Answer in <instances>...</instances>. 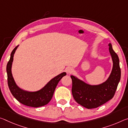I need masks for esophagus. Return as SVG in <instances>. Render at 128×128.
<instances>
[{"mask_svg":"<svg viewBox=\"0 0 128 128\" xmlns=\"http://www.w3.org/2000/svg\"><path fill=\"white\" fill-rule=\"evenodd\" d=\"M66 72L67 73V74H71L72 73H73V72H74V70L71 67H68L66 69Z\"/></svg>","mask_w":128,"mask_h":128,"instance_id":"1","label":"esophagus"}]
</instances>
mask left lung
<instances>
[{
  "mask_svg": "<svg viewBox=\"0 0 128 128\" xmlns=\"http://www.w3.org/2000/svg\"><path fill=\"white\" fill-rule=\"evenodd\" d=\"M108 46L113 65L111 74L106 82L97 86H90L74 76H70L73 97L78 104L86 108H97L111 100L120 80L121 69L118 55L113 50L112 44L109 43Z\"/></svg>",
  "mask_w": 128,
  "mask_h": 128,
  "instance_id": "obj_1",
  "label": "left lung"
}]
</instances>
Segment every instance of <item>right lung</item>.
I'll list each match as a JSON object with an SVG mask.
<instances>
[{"label": "right lung", "mask_w": 128, "mask_h": 128, "mask_svg": "<svg viewBox=\"0 0 128 128\" xmlns=\"http://www.w3.org/2000/svg\"><path fill=\"white\" fill-rule=\"evenodd\" d=\"M18 46L14 48L11 54L10 59L7 65V82L10 92L16 100L26 106L37 108L47 104L52 98L54 93L58 82L62 77L66 76V73L63 72L50 80L42 90L36 92H27L19 88L14 81L11 72L12 64L14 54Z\"/></svg>", "instance_id": "obj_1"}]
</instances>
